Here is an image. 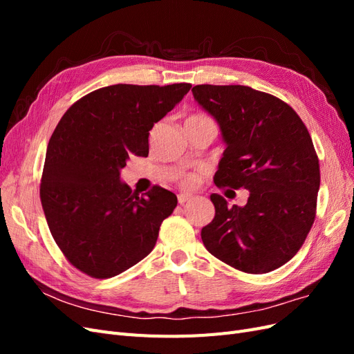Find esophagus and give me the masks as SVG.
<instances>
[{
  "label": "esophagus",
  "mask_w": 354,
  "mask_h": 354,
  "mask_svg": "<svg viewBox=\"0 0 354 354\" xmlns=\"http://www.w3.org/2000/svg\"><path fill=\"white\" fill-rule=\"evenodd\" d=\"M192 199L190 195H178V203L180 205H185L186 202H189Z\"/></svg>",
  "instance_id": "1"
}]
</instances>
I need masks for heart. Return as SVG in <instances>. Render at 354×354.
<instances>
[{
    "label": "heart",
    "instance_id": "heart-1",
    "mask_svg": "<svg viewBox=\"0 0 354 354\" xmlns=\"http://www.w3.org/2000/svg\"><path fill=\"white\" fill-rule=\"evenodd\" d=\"M199 118H207V116H203V115H190L187 120H199ZM181 186L183 187H194L195 186V183H196V180H195V177L194 176H186V177H183L181 178Z\"/></svg>",
    "mask_w": 354,
    "mask_h": 354
}]
</instances>
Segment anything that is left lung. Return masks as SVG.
I'll list each match as a JSON object with an SVG mask.
<instances>
[{
	"label": "left lung",
	"mask_w": 354,
	"mask_h": 354,
	"mask_svg": "<svg viewBox=\"0 0 354 354\" xmlns=\"http://www.w3.org/2000/svg\"><path fill=\"white\" fill-rule=\"evenodd\" d=\"M192 93L227 145L214 183L250 190L245 207L211 195L216 217L202 242L241 272H272L301 248L316 217L320 169L312 137L291 106L269 93L209 84Z\"/></svg>",
	"instance_id": "left-lung-1"
}]
</instances>
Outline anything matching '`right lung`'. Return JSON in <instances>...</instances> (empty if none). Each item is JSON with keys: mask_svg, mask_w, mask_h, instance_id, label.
<instances>
[{"mask_svg": "<svg viewBox=\"0 0 354 354\" xmlns=\"http://www.w3.org/2000/svg\"><path fill=\"white\" fill-rule=\"evenodd\" d=\"M192 88L187 82L116 84L84 95L62 116L42 169L39 198L66 260L108 279L151 254L177 196L160 186L138 195L120 180L131 155H149V131Z\"/></svg>", "mask_w": 354, "mask_h": 354, "instance_id": "1", "label": "right lung"}]
</instances>
